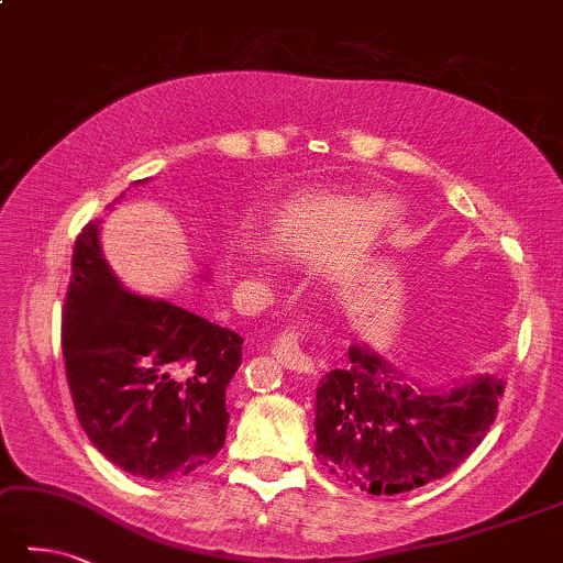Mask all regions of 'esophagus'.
<instances>
[{
  "label": "esophagus",
  "mask_w": 563,
  "mask_h": 563,
  "mask_svg": "<svg viewBox=\"0 0 563 563\" xmlns=\"http://www.w3.org/2000/svg\"><path fill=\"white\" fill-rule=\"evenodd\" d=\"M272 355L277 357L286 369H294V373H299V375H316V369H318L313 357L303 353L299 335H296L294 331H286L277 338V341H274Z\"/></svg>",
  "instance_id": "1"
}]
</instances>
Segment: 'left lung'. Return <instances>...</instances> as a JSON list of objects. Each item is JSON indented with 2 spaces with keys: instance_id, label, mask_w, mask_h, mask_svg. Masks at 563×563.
<instances>
[{
  "instance_id": "1",
  "label": "left lung",
  "mask_w": 563,
  "mask_h": 563,
  "mask_svg": "<svg viewBox=\"0 0 563 563\" xmlns=\"http://www.w3.org/2000/svg\"><path fill=\"white\" fill-rule=\"evenodd\" d=\"M316 389V455L369 495L417 490L449 475L478 449L497 413L503 379L478 375L429 387L365 343Z\"/></svg>"
}]
</instances>
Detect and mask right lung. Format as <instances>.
I'll return each instance as SVG.
<instances>
[{
	"mask_svg": "<svg viewBox=\"0 0 563 563\" xmlns=\"http://www.w3.org/2000/svg\"><path fill=\"white\" fill-rule=\"evenodd\" d=\"M60 338L78 421L104 459L144 481L181 478L216 459L242 338L172 301L126 291L102 254L100 220L76 240Z\"/></svg>",
	"mask_w": 563,
	"mask_h": 563,
	"instance_id": "right-lung-1",
	"label": "right lung"
}]
</instances>
